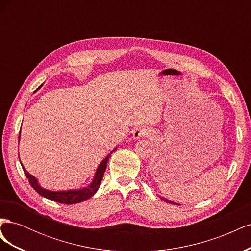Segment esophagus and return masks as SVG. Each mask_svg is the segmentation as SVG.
<instances>
[{"mask_svg":"<svg viewBox=\"0 0 251 251\" xmlns=\"http://www.w3.org/2000/svg\"><path fill=\"white\" fill-rule=\"evenodd\" d=\"M148 135H149V131L147 130V128H143V127L136 128L133 133V139H135V140L141 139V138L147 137Z\"/></svg>","mask_w":251,"mask_h":251,"instance_id":"34e87169","label":"esophagus"}]
</instances>
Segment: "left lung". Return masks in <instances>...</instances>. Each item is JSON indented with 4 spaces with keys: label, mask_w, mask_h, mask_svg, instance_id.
<instances>
[{
    "label": "left lung",
    "mask_w": 251,
    "mask_h": 251,
    "mask_svg": "<svg viewBox=\"0 0 251 251\" xmlns=\"http://www.w3.org/2000/svg\"><path fill=\"white\" fill-rule=\"evenodd\" d=\"M164 202H166V203H170V204H175V205H180V204H178V203H176V202H173V201H170V200H168V199H165V198H161Z\"/></svg>",
    "instance_id": "obj_1"
}]
</instances>
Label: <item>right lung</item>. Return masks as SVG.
<instances>
[{"label":"right lung","mask_w":251,"mask_h":251,"mask_svg":"<svg viewBox=\"0 0 251 251\" xmlns=\"http://www.w3.org/2000/svg\"><path fill=\"white\" fill-rule=\"evenodd\" d=\"M41 87H42V85H41ZM41 87H39V89ZM39 89H36V91ZM34 92H35V91H34ZM20 137H21V133L19 135V141H20ZM117 148L114 149L111 151V153L100 162V164L98 165V168L96 170V173L94 175V178H93L92 182H91V183L87 187H83V188H80V189H70V191H60V192L48 191V189L43 188L39 184V181H37V179L34 176H32V175H30L26 171L24 166H22V168H23V171H24V173L26 175V177L29 181L30 185H31L35 189V192L39 193L42 197H45V198H47L49 200L55 201V202L62 203V204H76V203H80L82 201H85V200L91 198V197L94 196V194L98 191V188H100V183H101L103 174L105 172V169H107V163H108L109 158H110L111 154Z\"/></svg>","instance_id":"right-lung-1"}]
</instances>
